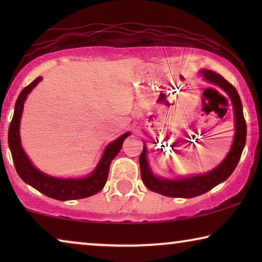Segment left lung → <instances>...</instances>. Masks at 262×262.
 Instances as JSON below:
<instances>
[{
  "label": "left lung",
  "instance_id": "1",
  "mask_svg": "<svg viewBox=\"0 0 262 262\" xmlns=\"http://www.w3.org/2000/svg\"><path fill=\"white\" fill-rule=\"evenodd\" d=\"M202 74L205 77V80L211 82V83L217 84L218 87L227 92L231 99L235 113L236 132L230 151H229L223 162L210 173L196 175V177L182 178L178 179V180H167V179L156 178L151 173L148 166V161H146V146L144 145L142 154L139 155V166H141L142 180L150 191L160 193V194L166 196H171V198H193V196H198L212 189L214 186L221 184V182L227 180L232 174V171L235 170L239 159H241L243 148H245L246 144L247 125L245 117H243L242 102L238 93L234 85L229 83L222 75L216 74L214 71L211 70H204L202 71Z\"/></svg>",
  "mask_w": 262,
  "mask_h": 262
}]
</instances>
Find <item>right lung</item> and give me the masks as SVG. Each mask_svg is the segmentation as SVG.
Instances as JSON below:
<instances>
[{"mask_svg":"<svg viewBox=\"0 0 262 262\" xmlns=\"http://www.w3.org/2000/svg\"><path fill=\"white\" fill-rule=\"evenodd\" d=\"M40 81L41 77L39 76L21 91L19 98L16 100L13 119L9 125L8 144L17 174L26 184L31 185L37 191L45 194L46 196L57 200H63L64 202V200L82 199L95 194V193L101 191L103 186H105L107 178H108L111 162L118 155V152L120 151L121 146H123V142L130 134L127 132V134L121 135L119 138H117L116 141L107 145L96 169L87 178L57 179L49 177V175L35 169L32 166L31 161L28 160L26 154H25L23 146H21L19 127L25 100H26L28 93Z\"/></svg>","mask_w":262,"mask_h":262,"instance_id":"1","label":"right lung"}]
</instances>
